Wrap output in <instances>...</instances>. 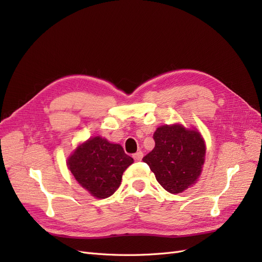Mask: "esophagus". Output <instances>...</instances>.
Returning a JSON list of instances; mask_svg holds the SVG:
<instances>
[{
	"label": "esophagus",
	"mask_w": 262,
	"mask_h": 262,
	"mask_svg": "<svg viewBox=\"0 0 262 262\" xmlns=\"http://www.w3.org/2000/svg\"><path fill=\"white\" fill-rule=\"evenodd\" d=\"M133 158L136 162H140V161H142V158H143V153L137 152L136 154H133Z\"/></svg>",
	"instance_id": "obj_1"
}]
</instances>
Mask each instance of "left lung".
Wrapping results in <instances>:
<instances>
[{
  "instance_id": "1",
  "label": "left lung",
  "mask_w": 262,
  "mask_h": 262,
  "mask_svg": "<svg viewBox=\"0 0 262 262\" xmlns=\"http://www.w3.org/2000/svg\"><path fill=\"white\" fill-rule=\"evenodd\" d=\"M155 147L143 157L166 191L180 193L201 175L205 144L196 129L181 124L161 125L154 132Z\"/></svg>"
}]
</instances>
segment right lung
I'll list each match as a JSON object with an SVG mask.
<instances>
[{
    "mask_svg": "<svg viewBox=\"0 0 262 262\" xmlns=\"http://www.w3.org/2000/svg\"><path fill=\"white\" fill-rule=\"evenodd\" d=\"M133 163L120 144L95 137L78 145L68 158V167L84 189L97 199L115 193L122 173Z\"/></svg>",
    "mask_w": 262,
    "mask_h": 262,
    "instance_id": "right-lung-1",
    "label": "right lung"
}]
</instances>
